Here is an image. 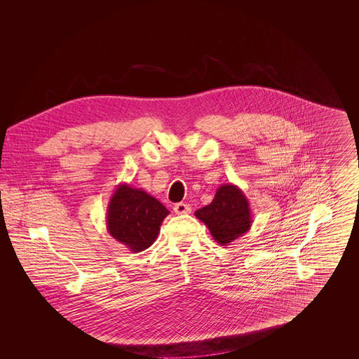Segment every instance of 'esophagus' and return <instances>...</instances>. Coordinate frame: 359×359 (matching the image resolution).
I'll return each instance as SVG.
<instances>
[{
    "instance_id": "esophagus-1",
    "label": "esophagus",
    "mask_w": 359,
    "mask_h": 359,
    "mask_svg": "<svg viewBox=\"0 0 359 359\" xmlns=\"http://www.w3.org/2000/svg\"><path fill=\"white\" fill-rule=\"evenodd\" d=\"M173 210L176 214H188V212H191V205L180 202V203L173 205Z\"/></svg>"
}]
</instances>
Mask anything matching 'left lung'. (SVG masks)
Segmentation results:
<instances>
[{"label":"left lung","instance_id":"left-lung-1","mask_svg":"<svg viewBox=\"0 0 359 359\" xmlns=\"http://www.w3.org/2000/svg\"><path fill=\"white\" fill-rule=\"evenodd\" d=\"M195 217L205 223L215 242L227 246L246 234L253 223L248 198L236 184H222L210 205L195 211Z\"/></svg>","mask_w":359,"mask_h":359}]
</instances>
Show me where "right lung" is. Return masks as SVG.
<instances>
[{"mask_svg":"<svg viewBox=\"0 0 359 359\" xmlns=\"http://www.w3.org/2000/svg\"><path fill=\"white\" fill-rule=\"evenodd\" d=\"M168 214L170 211L144 189L121 183L109 201L106 226L113 238L132 253H140L156 241Z\"/></svg>","mask_w":359,"mask_h":359,"instance_id":"1","label":"right lung"}]
</instances>
